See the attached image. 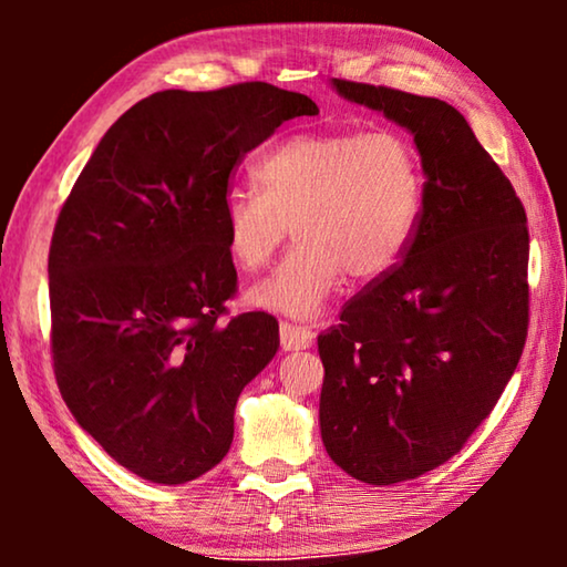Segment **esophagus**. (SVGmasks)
Returning <instances> with one entry per match:
<instances>
[{"label":"esophagus","instance_id":"esophagus-1","mask_svg":"<svg viewBox=\"0 0 567 567\" xmlns=\"http://www.w3.org/2000/svg\"><path fill=\"white\" fill-rule=\"evenodd\" d=\"M281 348L284 351H305V348L312 346V330L309 328H301V324H293V322H281Z\"/></svg>","mask_w":567,"mask_h":567}]
</instances>
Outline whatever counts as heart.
Listing matches in <instances>:
<instances>
[{"label": "heart", "mask_w": 567, "mask_h": 567, "mask_svg": "<svg viewBox=\"0 0 567 567\" xmlns=\"http://www.w3.org/2000/svg\"><path fill=\"white\" fill-rule=\"evenodd\" d=\"M257 190H229L221 204L224 245L252 274L291 247L250 305L309 320L348 270L359 281L390 274L405 255L423 208L421 157L394 131H307L286 136L252 167Z\"/></svg>", "instance_id": "b5f03b06"}]
</instances>
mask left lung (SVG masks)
<instances>
[{
	"label": "left lung",
	"mask_w": 567,
	"mask_h": 567,
	"mask_svg": "<svg viewBox=\"0 0 567 567\" xmlns=\"http://www.w3.org/2000/svg\"><path fill=\"white\" fill-rule=\"evenodd\" d=\"M413 136L423 208L402 262L317 336L330 460L369 485L415 480L460 452L522 359L529 231L514 185L439 97L332 80Z\"/></svg>",
	"instance_id": "1"
}]
</instances>
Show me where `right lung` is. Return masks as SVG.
<instances>
[{
  "label": "right lung",
  "mask_w": 567,
  "mask_h": 567,
  "mask_svg": "<svg viewBox=\"0 0 567 567\" xmlns=\"http://www.w3.org/2000/svg\"><path fill=\"white\" fill-rule=\"evenodd\" d=\"M266 82L144 97L100 138L49 252L53 371L74 421L121 467L190 483L227 456L245 384L278 322H221L237 270L221 204L239 159L284 121L317 115Z\"/></svg>",
  "instance_id": "obj_1"
}]
</instances>
